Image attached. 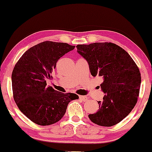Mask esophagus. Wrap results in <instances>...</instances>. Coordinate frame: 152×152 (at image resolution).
Returning a JSON list of instances; mask_svg holds the SVG:
<instances>
[{
    "label": "esophagus",
    "mask_w": 152,
    "mask_h": 152,
    "mask_svg": "<svg viewBox=\"0 0 152 152\" xmlns=\"http://www.w3.org/2000/svg\"><path fill=\"white\" fill-rule=\"evenodd\" d=\"M79 97H80V99L83 102H86V101L88 100V97H86V96H82V95H80Z\"/></svg>",
    "instance_id": "esophagus-1"
}]
</instances>
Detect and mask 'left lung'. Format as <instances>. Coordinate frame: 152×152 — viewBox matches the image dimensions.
I'll return each instance as SVG.
<instances>
[{"label":"left lung","instance_id":"8db88e82","mask_svg":"<svg viewBox=\"0 0 152 152\" xmlns=\"http://www.w3.org/2000/svg\"><path fill=\"white\" fill-rule=\"evenodd\" d=\"M77 53L88 61L91 75L103 78V101L99 109L89 114L91 122L99 126L115 125L126 117L136 104L141 75L136 64L121 47L111 42L77 45Z\"/></svg>","mask_w":152,"mask_h":152}]
</instances>
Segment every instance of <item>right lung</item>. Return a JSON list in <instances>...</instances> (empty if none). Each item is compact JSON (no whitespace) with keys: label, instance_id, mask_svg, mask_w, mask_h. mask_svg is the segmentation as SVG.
<instances>
[{"label":"right lung","instance_id":"obj_1","mask_svg":"<svg viewBox=\"0 0 152 152\" xmlns=\"http://www.w3.org/2000/svg\"><path fill=\"white\" fill-rule=\"evenodd\" d=\"M66 43L46 41L30 48L16 62L12 74L13 97L18 109L35 124L47 126L63 118L75 93H62L48 87L60 58L75 48Z\"/></svg>","mask_w":152,"mask_h":152}]
</instances>
